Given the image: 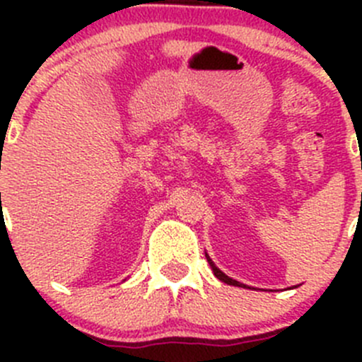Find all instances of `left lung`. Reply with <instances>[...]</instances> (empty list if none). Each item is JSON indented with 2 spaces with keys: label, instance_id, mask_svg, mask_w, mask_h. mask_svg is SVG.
Returning <instances> with one entry per match:
<instances>
[{
  "label": "left lung",
  "instance_id": "left-lung-1",
  "mask_svg": "<svg viewBox=\"0 0 362 362\" xmlns=\"http://www.w3.org/2000/svg\"><path fill=\"white\" fill-rule=\"evenodd\" d=\"M206 261H208V262H210L211 269H214V275H215V276H217V279H218V280H222V282H224V284H229V286H238V287H247V286H243V284L236 282V280L229 279V276H228V275H224V273H222V272H221V269H218V268H217V266H215V264H214V261H211V259H210V257H208V255H206Z\"/></svg>",
  "mask_w": 362,
  "mask_h": 362
}]
</instances>
